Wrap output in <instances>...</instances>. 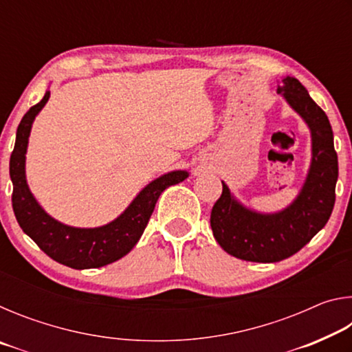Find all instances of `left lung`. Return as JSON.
Returning a JSON list of instances; mask_svg holds the SVG:
<instances>
[{
  "label": "left lung",
  "instance_id": "obj_1",
  "mask_svg": "<svg viewBox=\"0 0 352 352\" xmlns=\"http://www.w3.org/2000/svg\"><path fill=\"white\" fill-rule=\"evenodd\" d=\"M276 91L309 127L311 166L295 200L276 212L247 208L222 182L211 211L212 234L226 253L243 261L278 262L300 252L326 225L336 204L338 160L329 119L295 77H283Z\"/></svg>",
  "mask_w": 352,
  "mask_h": 352
}]
</instances>
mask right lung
I'll return each mask as SVG.
<instances>
[{"label":"right lung","instance_id":"right-lung-1","mask_svg":"<svg viewBox=\"0 0 352 352\" xmlns=\"http://www.w3.org/2000/svg\"><path fill=\"white\" fill-rule=\"evenodd\" d=\"M51 93L46 91L38 104L28 110L19 129L9 172L14 184L12 208L21 230L43 252L71 269H98L111 264L132 250L144 233L155 204L166 188L186 180V170H172L155 178L142 188L126 210L107 225L96 228H77L51 217L34 197L26 180V152L35 116L46 105Z\"/></svg>","mask_w":352,"mask_h":352}]
</instances>
